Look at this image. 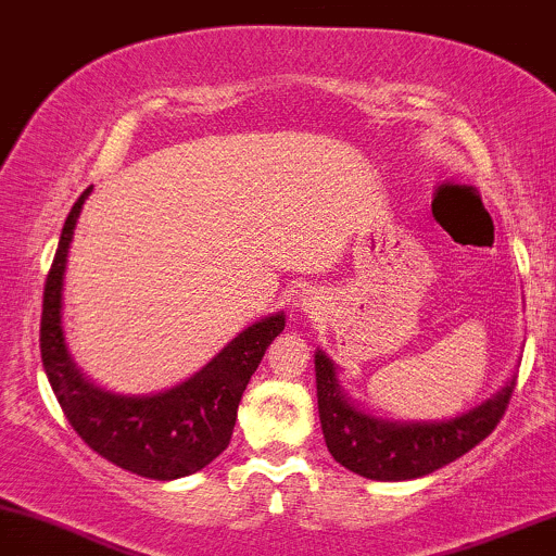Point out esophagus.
<instances>
[{
  "label": "esophagus",
  "mask_w": 556,
  "mask_h": 556,
  "mask_svg": "<svg viewBox=\"0 0 556 556\" xmlns=\"http://www.w3.org/2000/svg\"><path fill=\"white\" fill-rule=\"evenodd\" d=\"M300 305H303V308H314V303H311V298H305V295H303V300H300Z\"/></svg>",
  "instance_id": "34e87169"
}]
</instances>
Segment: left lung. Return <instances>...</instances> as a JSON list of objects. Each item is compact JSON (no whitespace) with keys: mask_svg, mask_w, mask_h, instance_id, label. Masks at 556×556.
Here are the masks:
<instances>
[{"mask_svg":"<svg viewBox=\"0 0 556 556\" xmlns=\"http://www.w3.org/2000/svg\"><path fill=\"white\" fill-rule=\"evenodd\" d=\"M513 392L515 379H509L494 397L457 418L439 424H397L355 407L337 384L334 363L321 350L316 353L318 418L331 457L374 481H410L463 457L496 429Z\"/></svg>","mask_w":556,"mask_h":556,"instance_id":"left-lung-1","label":"left lung"}]
</instances>
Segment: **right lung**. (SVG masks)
Here are the masks:
<instances>
[{"mask_svg":"<svg viewBox=\"0 0 556 556\" xmlns=\"http://www.w3.org/2000/svg\"><path fill=\"white\" fill-rule=\"evenodd\" d=\"M93 188L70 208L43 285L41 361L56 402L75 433L101 457L130 473L172 481L206 468L227 450L242 392L274 337L282 334L285 316L274 314L240 331L232 342L182 384L149 397L106 392L75 368L62 331V282L75 222Z\"/></svg>","mask_w":556,"mask_h":556,"instance_id":"obj_1","label":"right lung"}]
</instances>
